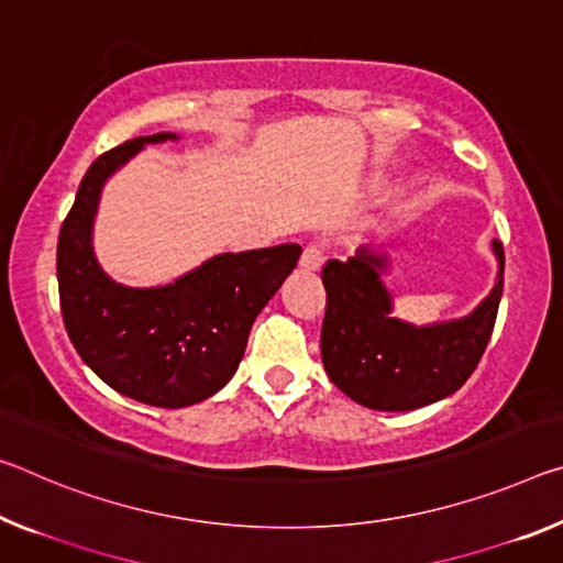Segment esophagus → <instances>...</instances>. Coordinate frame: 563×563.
<instances>
[{
    "mask_svg": "<svg viewBox=\"0 0 563 563\" xmlns=\"http://www.w3.org/2000/svg\"><path fill=\"white\" fill-rule=\"evenodd\" d=\"M325 263V250L320 243H310L306 245L300 255V267H306V271H320Z\"/></svg>",
    "mask_w": 563,
    "mask_h": 563,
    "instance_id": "1",
    "label": "esophagus"
}]
</instances>
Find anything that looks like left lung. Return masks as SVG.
<instances>
[{"mask_svg": "<svg viewBox=\"0 0 563 563\" xmlns=\"http://www.w3.org/2000/svg\"><path fill=\"white\" fill-rule=\"evenodd\" d=\"M490 247L498 261L494 290L466 318L431 325L394 318L383 250L361 245L345 263L328 261L320 333L328 378L373 410H413L456 394L486 351L501 302L504 245L494 240Z\"/></svg>", "mask_w": 563, "mask_h": 563, "instance_id": "8db88e82", "label": "left lung"}]
</instances>
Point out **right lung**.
Listing matches in <instances>:
<instances>
[{"label":"right lung","instance_id":"add662e5","mask_svg":"<svg viewBox=\"0 0 563 563\" xmlns=\"http://www.w3.org/2000/svg\"><path fill=\"white\" fill-rule=\"evenodd\" d=\"M128 140L89 165L57 240L59 306L73 345L107 386L140 404L185 408L216 396L243 361L250 328L298 265L300 245L220 253L157 288H130L97 263L92 225L104 183L145 145Z\"/></svg>","mask_w":563,"mask_h":563}]
</instances>
